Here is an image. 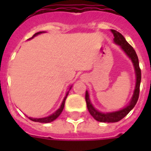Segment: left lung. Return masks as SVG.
<instances>
[{
	"instance_id": "left-lung-1",
	"label": "left lung",
	"mask_w": 151,
	"mask_h": 151,
	"mask_svg": "<svg viewBox=\"0 0 151 151\" xmlns=\"http://www.w3.org/2000/svg\"><path fill=\"white\" fill-rule=\"evenodd\" d=\"M111 32L114 34V42L117 45H119L123 50L131 58L132 61L133 63L134 67H135V70H136V89L134 92V95L132 100L125 108L119 110V111H116V112L113 113H104L99 112L96 110L93 106H92V103H90L89 96H88V93L86 91L85 92V101H86V104H87L88 110L89 111L90 114L92 115V117H94L95 119L100 122H117L121 121L122 118H124L128 114H129L132 108L135 106V105L137 103L139 99V87H140V81H141V70L139 68V59L138 56L136 53V51L134 50V48L129 45L126 41L123 35L120 34L119 32L114 29H111Z\"/></svg>"
}]
</instances>
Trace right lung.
Here are the masks:
<instances>
[{"instance_id":"right-lung-1","label":"right lung","mask_w":151,"mask_h":151,"mask_svg":"<svg viewBox=\"0 0 151 151\" xmlns=\"http://www.w3.org/2000/svg\"><path fill=\"white\" fill-rule=\"evenodd\" d=\"M41 33H42V32H38V33H36L35 34H34V36L32 37L31 38H33L34 37H35L36 35H37V34H41ZM68 92L66 93V96H67V94H68ZM66 96L64 98L63 101V103H62L61 106L59 107V109H58V110L55 111V113H54L53 114L50 115L49 117H44V118H31V117H29V118L31 120V121H33V122H41V123H48V122H52V121H54V120H55L57 117H59V115H60V114L62 113V111H63V110L64 104H65V101H66Z\"/></svg>"}]
</instances>
